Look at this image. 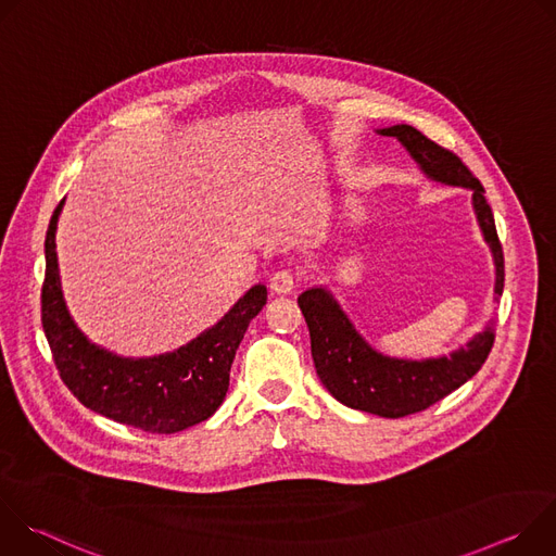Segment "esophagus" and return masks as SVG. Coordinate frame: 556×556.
I'll list each match as a JSON object with an SVG mask.
<instances>
[{
    "mask_svg": "<svg viewBox=\"0 0 556 556\" xmlns=\"http://www.w3.org/2000/svg\"><path fill=\"white\" fill-rule=\"evenodd\" d=\"M294 275L290 270H277L270 277V290L277 294H290L294 290Z\"/></svg>",
    "mask_w": 556,
    "mask_h": 556,
    "instance_id": "1",
    "label": "esophagus"
}]
</instances>
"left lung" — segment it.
<instances>
[{"label": "left lung", "instance_id": "obj_1", "mask_svg": "<svg viewBox=\"0 0 556 556\" xmlns=\"http://www.w3.org/2000/svg\"><path fill=\"white\" fill-rule=\"evenodd\" d=\"M376 131L399 140L431 182L472 193V211L495 262V294L502 296L504 253L480 180L453 151L442 149L412 125H391ZM299 307L309 330L314 367L326 389L345 407L380 418H403L442 401L480 371L495 341L497 321L493 316L482 332L448 356L395 358L374 350L363 339L328 288H307L299 296Z\"/></svg>", "mask_w": 556, "mask_h": 556}]
</instances>
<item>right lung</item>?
<instances>
[{
    "instance_id": "1",
    "label": "right lung",
    "mask_w": 556,
    "mask_h": 556,
    "mask_svg": "<svg viewBox=\"0 0 556 556\" xmlns=\"http://www.w3.org/2000/svg\"><path fill=\"white\" fill-rule=\"evenodd\" d=\"M61 208L63 200L46 232L41 290V324L61 380L88 409L147 433H176L211 418L226 399L235 352L266 305V286H253L215 326L174 352L114 354L92 343L65 305L54 242Z\"/></svg>"
}]
</instances>
